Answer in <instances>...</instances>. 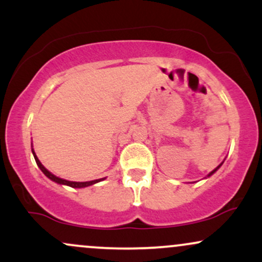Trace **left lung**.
Returning <instances> with one entry per match:
<instances>
[{
    "label": "left lung",
    "mask_w": 262,
    "mask_h": 262,
    "mask_svg": "<svg viewBox=\"0 0 262 262\" xmlns=\"http://www.w3.org/2000/svg\"><path fill=\"white\" fill-rule=\"evenodd\" d=\"M221 166H222V164H221V165H219V166L217 167V169H215V170H213V171H212V172H210L208 176H210V175H213V173H214V172H215V171H217V170H218V169H219V167H221Z\"/></svg>",
    "instance_id": "obj_1"
}]
</instances>
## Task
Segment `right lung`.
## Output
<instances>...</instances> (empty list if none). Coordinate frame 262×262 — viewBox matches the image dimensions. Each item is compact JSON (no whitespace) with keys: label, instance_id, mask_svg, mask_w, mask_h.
Returning a JSON list of instances; mask_svg holds the SVG:
<instances>
[{"label":"right lung","instance_id":"right-lung-1","mask_svg":"<svg viewBox=\"0 0 262 262\" xmlns=\"http://www.w3.org/2000/svg\"><path fill=\"white\" fill-rule=\"evenodd\" d=\"M32 151H33V149H32ZM33 155H34L35 162H37V165H38V166H39V169H40L41 171H43V173H44V175L47 176V177H49V179L52 180V181L60 183V185H66V186H70V187H74V188H82V187H87V186H91V185H93V183H97V182H100L101 180H103V179H101V180H95V181H87V182H74V181H68V180H62V179H59V177H56L55 175H53L52 172H49V171H48L47 169H45V167L43 166V165H41V162L38 160L37 155H35V152H34V151H33Z\"/></svg>","mask_w":262,"mask_h":262}]
</instances>
